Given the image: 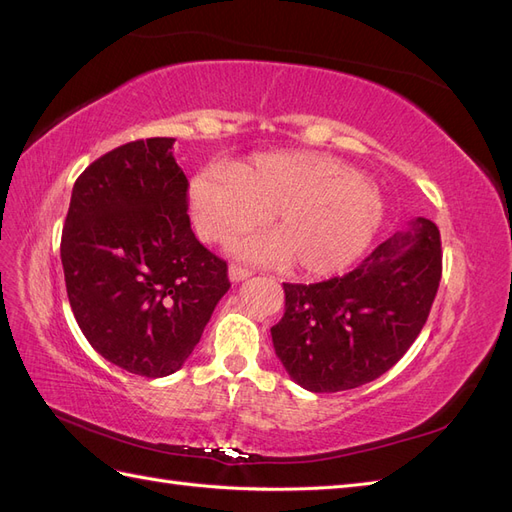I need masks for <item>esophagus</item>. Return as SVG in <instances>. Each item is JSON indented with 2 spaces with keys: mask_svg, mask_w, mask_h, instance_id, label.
<instances>
[{
  "mask_svg": "<svg viewBox=\"0 0 512 512\" xmlns=\"http://www.w3.org/2000/svg\"><path fill=\"white\" fill-rule=\"evenodd\" d=\"M228 277H230V282H243V280H247V277H252V271L250 269H243V267H239V265H230L228 267Z\"/></svg>",
  "mask_w": 512,
  "mask_h": 512,
  "instance_id": "esophagus-1",
  "label": "esophagus"
}]
</instances>
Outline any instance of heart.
Here are the masks:
<instances>
[{
    "instance_id": "heart-1",
    "label": "heart",
    "mask_w": 512,
    "mask_h": 512,
    "mask_svg": "<svg viewBox=\"0 0 512 512\" xmlns=\"http://www.w3.org/2000/svg\"><path fill=\"white\" fill-rule=\"evenodd\" d=\"M196 235L226 243L254 228L269 211L275 230L237 243L260 262L288 265L305 275L344 271L374 241L384 200L352 166L318 151H267L226 166H207L188 190Z\"/></svg>"
}]
</instances>
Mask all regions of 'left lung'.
<instances>
[{
	"mask_svg": "<svg viewBox=\"0 0 512 512\" xmlns=\"http://www.w3.org/2000/svg\"><path fill=\"white\" fill-rule=\"evenodd\" d=\"M440 277V230L416 218L344 277L284 284L286 312L271 327L277 359L312 393L380 378L421 333Z\"/></svg>",
	"mask_w": 512,
	"mask_h": 512,
	"instance_id": "8db88e82",
	"label": "left lung"
}]
</instances>
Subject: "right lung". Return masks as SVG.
<instances>
[{
    "label": "right lung",
    "mask_w": 512,
    "mask_h": 512,
    "mask_svg": "<svg viewBox=\"0 0 512 512\" xmlns=\"http://www.w3.org/2000/svg\"><path fill=\"white\" fill-rule=\"evenodd\" d=\"M175 138L104 153L76 179L61 265L76 322L106 361L145 378L175 374L228 292V267L190 228Z\"/></svg>",
    "instance_id": "right-lung-1"
}]
</instances>
